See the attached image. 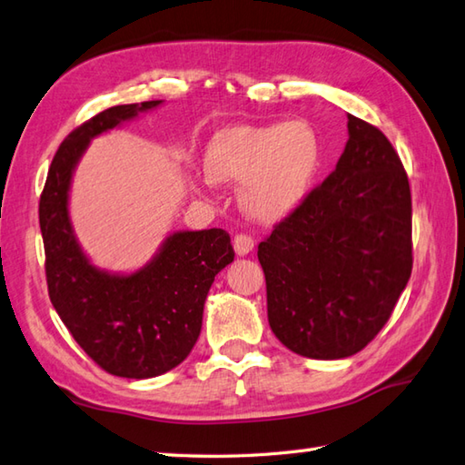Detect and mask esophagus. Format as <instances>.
Wrapping results in <instances>:
<instances>
[{
  "label": "esophagus",
  "instance_id": "obj_1",
  "mask_svg": "<svg viewBox=\"0 0 465 465\" xmlns=\"http://www.w3.org/2000/svg\"><path fill=\"white\" fill-rule=\"evenodd\" d=\"M252 249H255V241H252L249 234H236L234 236V252H236V255L244 257V255H249Z\"/></svg>",
  "mask_w": 465,
  "mask_h": 465
}]
</instances>
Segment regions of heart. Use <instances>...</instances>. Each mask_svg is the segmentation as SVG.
<instances>
[{"instance_id": "obj_1", "label": "heart", "mask_w": 465, "mask_h": 465, "mask_svg": "<svg viewBox=\"0 0 465 465\" xmlns=\"http://www.w3.org/2000/svg\"><path fill=\"white\" fill-rule=\"evenodd\" d=\"M322 163V139L303 119L226 127L210 139L206 176L241 183L239 204L259 223L282 221L310 194Z\"/></svg>"}]
</instances>
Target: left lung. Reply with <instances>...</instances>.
Instances as JSON below:
<instances>
[{
	"instance_id": "8db88e82",
	"label": "left lung",
	"mask_w": 465,
	"mask_h": 465,
	"mask_svg": "<svg viewBox=\"0 0 465 465\" xmlns=\"http://www.w3.org/2000/svg\"><path fill=\"white\" fill-rule=\"evenodd\" d=\"M257 257L269 326L292 352L338 361L379 334L413 269L409 178L381 129L348 115L336 170Z\"/></svg>"
}]
</instances>
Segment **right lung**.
<instances>
[{
  "mask_svg": "<svg viewBox=\"0 0 465 465\" xmlns=\"http://www.w3.org/2000/svg\"><path fill=\"white\" fill-rule=\"evenodd\" d=\"M162 101L117 104L76 127L60 143L40 196L50 302L70 334L109 374L153 379L186 361L203 328L214 277L232 262L223 229L165 236L153 259L134 273H111L84 255L70 223L68 192L91 139Z\"/></svg>",
  "mask_w": 465,
  "mask_h": 465,
  "instance_id": "obj_1",
  "label": "right lung"
}]
</instances>
